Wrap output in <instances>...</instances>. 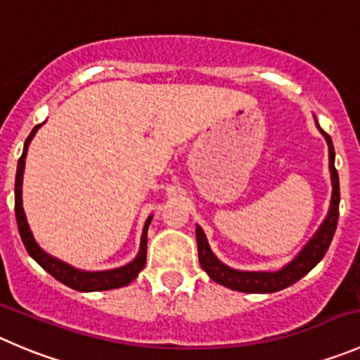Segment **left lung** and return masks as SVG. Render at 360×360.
Returning a JSON list of instances; mask_svg holds the SVG:
<instances>
[{"mask_svg": "<svg viewBox=\"0 0 360 360\" xmlns=\"http://www.w3.org/2000/svg\"><path fill=\"white\" fill-rule=\"evenodd\" d=\"M319 126V124H316ZM320 129V127H319ZM322 131V129H320ZM326 136L327 145H329V169H330V180H333V199H330V208L327 213L326 220L316 231L315 236L309 240L301 250V254L294 259L290 264L282 268L280 271L268 273V271H238V269L229 268V266L222 264L219 259L213 255L210 250V245L206 241L205 233L201 227H195V240H198V255L201 268L208 273L210 278L213 282L220 283L224 287H229L233 290H240V292H250V294H269L282 290L285 287H290L301 280L302 276L308 275L326 255L327 248H329L330 241H333L334 231L338 226V215H340V179H338V172L334 168V147L333 140L326 131H322Z\"/></svg>", "mask_w": 360, "mask_h": 360, "instance_id": "left-lung-1", "label": "left lung"}]
</instances>
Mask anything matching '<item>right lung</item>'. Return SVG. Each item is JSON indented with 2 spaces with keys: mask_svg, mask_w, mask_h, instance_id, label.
<instances>
[{
  "mask_svg": "<svg viewBox=\"0 0 360 360\" xmlns=\"http://www.w3.org/2000/svg\"><path fill=\"white\" fill-rule=\"evenodd\" d=\"M41 124L34 126V129L31 131L30 136H27L26 143H24L22 155H20L19 162H17V175H15V219L17 226H19L20 238H22V243L26 247L27 254L41 266L47 273H51L56 280H59L64 285L71 287L75 290H80V292H94V290H110L117 289V287H124L127 283L133 282L138 276V273L145 268V262H147V231L148 224H150L152 217H148L147 224L143 227V234H141V245L140 252H138L136 259L133 262H129L127 266L117 269H108V271H80V269L71 268L66 262L59 261V259L52 257V255L45 254L38 243L34 241L33 234H31L30 226H27L26 215H24L22 208V175H24V165H26V154H27V145H30L31 138L34 136V133L38 131Z\"/></svg>",
  "mask_w": 360,
  "mask_h": 360,
  "instance_id": "add662e5",
  "label": "right lung"
}]
</instances>
